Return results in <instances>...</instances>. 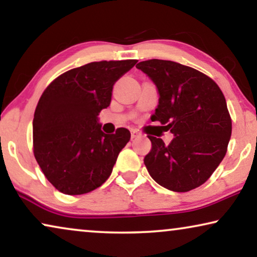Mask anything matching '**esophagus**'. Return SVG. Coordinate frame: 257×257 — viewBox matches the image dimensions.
<instances>
[{
    "label": "esophagus",
    "mask_w": 257,
    "mask_h": 257,
    "mask_svg": "<svg viewBox=\"0 0 257 257\" xmlns=\"http://www.w3.org/2000/svg\"><path fill=\"white\" fill-rule=\"evenodd\" d=\"M139 137H140V133H138L137 131H133L131 133V138L132 139H137V138H139Z\"/></svg>",
    "instance_id": "34e87169"
}]
</instances>
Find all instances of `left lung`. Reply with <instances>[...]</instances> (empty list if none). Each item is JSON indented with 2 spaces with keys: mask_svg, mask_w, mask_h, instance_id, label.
Instances as JSON below:
<instances>
[{
  "mask_svg": "<svg viewBox=\"0 0 257 257\" xmlns=\"http://www.w3.org/2000/svg\"><path fill=\"white\" fill-rule=\"evenodd\" d=\"M156 85L159 103L152 115L173 139L149 136L144 164L153 180L173 192H188L208 180L226 156L231 119L226 98L209 77L172 61L150 59L136 65Z\"/></svg>",
  "mask_w": 257,
  "mask_h": 257,
  "instance_id": "left-lung-1",
  "label": "left lung"
}]
</instances>
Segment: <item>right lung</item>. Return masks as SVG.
<instances>
[{"mask_svg":"<svg viewBox=\"0 0 257 257\" xmlns=\"http://www.w3.org/2000/svg\"><path fill=\"white\" fill-rule=\"evenodd\" d=\"M137 62H92L69 70L41 96L33 120L34 154L59 192L85 194L110 177L131 133L121 127L105 135L98 115L110 105L114 83Z\"/></svg>","mask_w":257,"mask_h":257,"instance_id":"right-lung-1","label":"right lung"}]
</instances>
